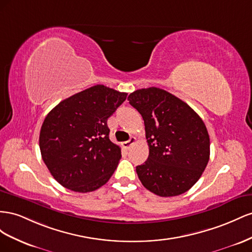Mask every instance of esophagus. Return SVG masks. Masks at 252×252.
Here are the masks:
<instances>
[{
    "label": "esophagus",
    "instance_id": "obj_1",
    "mask_svg": "<svg viewBox=\"0 0 252 252\" xmlns=\"http://www.w3.org/2000/svg\"><path fill=\"white\" fill-rule=\"evenodd\" d=\"M135 142H136V138H135V137H131L127 141L122 142V147L126 148V149H130V147H131L132 145H134Z\"/></svg>",
    "mask_w": 252,
    "mask_h": 252
}]
</instances>
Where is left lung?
I'll return each mask as SVG.
<instances>
[{
    "instance_id": "1",
    "label": "left lung",
    "mask_w": 252,
    "mask_h": 252,
    "mask_svg": "<svg viewBox=\"0 0 252 252\" xmlns=\"http://www.w3.org/2000/svg\"><path fill=\"white\" fill-rule=\"evenodd\" d=\"M127 100L145 121L149 157L136 167L143 187L162 197L191 189L210 157L202 118L183 100L154 86L133 92Z\"/></svg>"
}]
</instances>
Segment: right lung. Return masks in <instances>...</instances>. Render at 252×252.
<instances>
[{
  "mask_svg": "<svg viewBox=\"0 0 252 252\" xmlns=\"http://www.w3.org/2000/svg\"><path fill=\"white\" fill-rule=\"evenodd\" d=\"M126 96L97 84L64 99L47 114L39 146L43 161L60 185L86 193L111 178L121 150L110 140L106 121Z\"/></svg>",
  "mask_w": 252,
  "mask_h": 252,
  "instance_id": "obj_1",
  "label": "right lung"
}]
</instances>
